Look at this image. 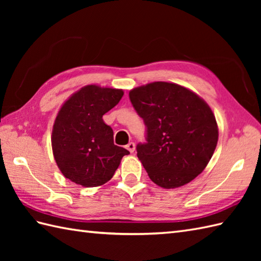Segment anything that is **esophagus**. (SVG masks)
Segmentation results:
<instances>
[{"label": "esophagus", "instance_id": "obj_1", "mask_svg": "<svg viewBox=\"0 0 261 261\" xmlns=\"http://www.w3.org/2000/svg\"><path fill=\"white\" fill-rule=\"evenodd\" d=\"M125 148L127 149V150H129L131 153L132 152H135V149H136V145H135V143L134 142H129V143H127V145L125 146Z\"/></svg>", "mask_w": 261, "mask_h": 261}]
</instances>
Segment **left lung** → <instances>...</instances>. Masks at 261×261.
I'll return each mask as SVG.
<instances>
[{"label":"left lung","instance_id":"8db88e82","mask_svg":"<svg viewBox=\"0 0 261 261\" xmlns=\"http://www.w3.org/2000/svg\"><path fill=\"white\" fill-rule=\"evenodd\" d=\"M129 97L147 127V142L137 146V156L149 178L163 188H176L201 174L219 139L207 103L167 82L136 87Z\"/></svg>","mask_w":261,"mask_h":261}]
</instances>
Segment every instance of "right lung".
Segmentation results:
<instances>
[{
    "mask_svg": "<svg viewBox=\"0 0 261 261\" xmlns=\"http://www.w3.org/2000/svg\"><path fill=\"white\" fill-rule=\"evenodd\" d=\"M123 96L118 88L87 85L74 93L55 120L51 146L63 175L84 187L112 178L121 159L130 152L113 142V130L103 115Z\"/></svg>",
    "mask_w": 261,
    "mask_h": 261,
    "instance_id": "obj_1",
    "label": "right lung"
}]
</instances>
